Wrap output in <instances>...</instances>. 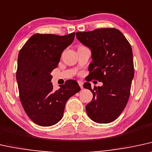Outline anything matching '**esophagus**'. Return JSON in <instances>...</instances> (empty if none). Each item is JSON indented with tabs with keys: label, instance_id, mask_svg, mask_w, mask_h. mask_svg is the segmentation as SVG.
<instances>
[{
	"label": "esophagus",
	"instance_id": "esophagus-1",
	"mask_svg": "<svg viewBox=\"0 0 152 152\" xmlns=\"http://www.w3.org/2000/svg\"><path fill=\"white\" fill-rule=\"evenodd\" d=\"M78 85H79L80 88H81V89H83V83L82 81H80V80H78Z\"/></svg>",
	"mask_w": 152,
	"mask_h": 152
}]
</instances>
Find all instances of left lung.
I'll use <instances>...</instances> for the list:
<instances>
[{"label": "left lung", "mask_w": 152, "mask_h": 152, "mask_svg": "<svg viewBox=\"0 0 152 152\" xmlns=\"http://www.w3.org/2000/svg\"><path fill=\"white\" fill-rule=\"evenodd\" d=\"M76 38L91 51L92 62L88 77L102 82L94 87L86 82L83 87L93 94L86 107L89 118L97 124H109L121 114L130 97L134 78L132 51L121 32L114 28L77 32Z\"/></svg>", "instance_id": "left-lung-1"}]
</instances>
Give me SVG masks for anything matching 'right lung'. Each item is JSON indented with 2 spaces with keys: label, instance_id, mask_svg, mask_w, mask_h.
Wrapping results in <instances>:
<instances>
[{
  "label": "right lung",
  "instance_id": "right-lung-1",
  "mask_svg": "<svg viewBox=\"0 0 152 152\" xmlns=\"http://www.w3.org/2000/svg\"><path fill=\"white\" fill-rule=\"evenodd\" d=\"M75 33L65 36L34 34L19 53L16 74L20 101L34 123L51 126L62 118L65 104L80 91L76 80H69L54 91L51 72L62 52L73 43Z\"/></svg>",
  "mask_w": 152,
  "mask_h": 152
}]
</instances>
